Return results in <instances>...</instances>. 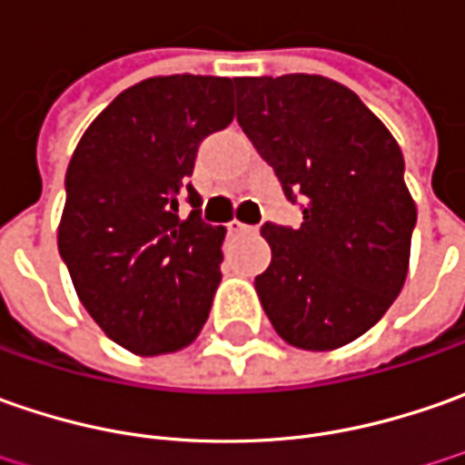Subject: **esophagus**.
Wrapping results in <instances>:
<instances>
[{
  "label": "esophagus",
  "instance_id": "esophagus-1",
  "mask_svg": "<svg viewBox=\"0 0 465 465\" xmlns=\"http://www.w3.org/2000/svg\"><path fill=\"white\" fill-rule=\"evenodd\" d=\"M229 232H232V233L254 232V226H247V223H242V221H229Z\"/></svg>",
  "mask_w": 465,
  "mask_h": 465
}]
</instances>
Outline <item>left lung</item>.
I'll list each match as a JSON object with an SVG mask.
<instances>
[{
    "instance_id": "obj_1",
    "label": "left lung",
    "mask_w": 465,
    "mask_h": 465,
    "mask_svg": "<svg viewBox=\"0 0 465 465\" xmlns=\"http://www.w3.org/2000/svg\"><path fill=\"white\" fill-rule=\"evenodd\" d=\"M236 121L303 208L298 229L262 226L272 260L254 288L267 319L301 350L358 340L407 281L417 205L396 138L319 74L236 79Z\"/></svg>"
}]
</instances>
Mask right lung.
Here are the masks:
<instances>
[{
	"label": "right lung",
	"instance_id": "right-lung-1",
	"mask_svg": "<svg viewBox=\"0 0 465 465\" xmlns=\"http://www.w3.org/2000/svg\"><path fill=\"white\" fill-rule=\"evenodd\" d=\"M233 84L195 74L138 82L92 121L66 169L61 260L89 316L136 355L183 350L211 312L226 229L203 221L187 177L203 138L233 121Z\"/></svg>",
	"mask_w": 465,
	"mask_h": 465
}]
</instances>
